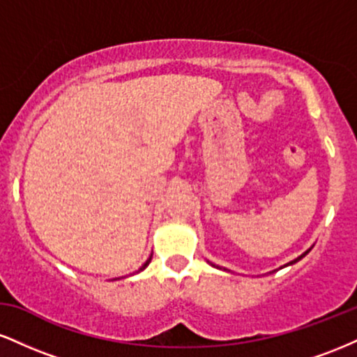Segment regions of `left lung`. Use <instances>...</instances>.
Listing matches in <instances>:
<instances>
[{
  "label": "left lung",
  "mask_w": 357,
  "mask_h": 357,
  "mask_svg": "<svg viewBox=\"0 0 357 357\" xmlns=\"http://www.w3.org/2000/svg\"><path fill=\"white\" fill-rule=\"evenodd\" d=\"M309 252H310V248H309V250H307V252H304V253H302V255H301V257H297V258H296V260H292V261H289V264H285V265H284V267H289V265H294V264H297V261H298V260H302V258H304V257H305V255H307V253H309ZM211 265H213V264H211ZM213 267H216V268H221V267H218V265H213ZM284 267H280V268H284ZM223 270H227V268H223ZM273 272H275V270H273Z\"/></svg>",
  "instance_id": "1"
}]
</instances>
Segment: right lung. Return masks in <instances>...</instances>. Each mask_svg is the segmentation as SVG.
<instances>
[{"label":"right lung","instance_id":"obj_1","mask_svg":"<svg viewBox=\"0 0 357 357\" xmlns=\"http://www.w3.org/2000/svg\"><path fill=\"white\" fill-rule=\"evenodd\" d=\"M151 258H153V255H151L149 258H147V260H146V264H144V265H142V267L137 270V273H139V272H142V270H144V268L147 267V265H149V264H151Z\"/></svg>","mask_w":357,"mask_h":357}]
</instances>
